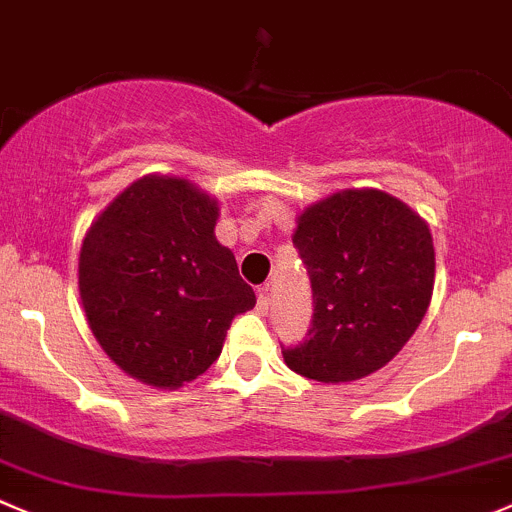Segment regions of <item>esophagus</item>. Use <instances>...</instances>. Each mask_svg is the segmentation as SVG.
<instances>
[{"instance_id":"obj_1","label":"esophagus","mask_w":512,"mask_h":512,"mask_svg":"<svg viewBox=\"0 0 512 512\" xmlns=\"http://www.w3.org/2000/svg\"><path fill=\"white\" fill-rule=\"evenodd\" d=\"M257 307H260V312L270 310V287L267 285L257 290Z\"/></svg>"}]
</instances>
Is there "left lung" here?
<instances>
[{"instance_id": "8db88e82", "label": "left lung", "mask_w": 512, "mask_h": 512, "mask_svg": "<svg viewBox=\"0 0 512 512\" xmlns=\"http://www.w3.org/2000/svg\"><path fill=\"white\" fill-rule=\"evenodd\" d=\"M292 242L315 310L305 340L282 347L287 367L350 382L388 365L433 297L435 250L423 217L380 190H345L307 207Z\"/></svg>"}]
</instances>
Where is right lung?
Returning <instances> with one entry per match:
<instances>
[{
  "mask_svg": "<svg viewBox=\"0 0 512 512\" xmlns=\"http://www.w3.org/2000/svg\"><path fill=\"white\" fill-rule=\"evenodd\" d=\"M217 202L180 177L132 182L89 227L79 295L94 337L127 375L180 388L220 357L255 292L215 237Z\"/></svg>",
  "mask_w": 512,
  "mask_h": 512,
  "instance_id": "add662e5",
  "label": "right lung"
}]
</instances>
